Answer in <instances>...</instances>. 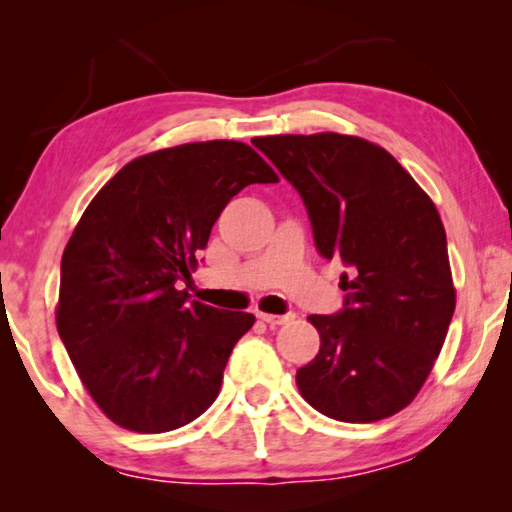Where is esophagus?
Wrapping results in <instances>:
<instances>
[{
	"instance_id": "1",
	"label": "esophagus",
	"mask_w": 512,
	"mask_h": 512,
	"mask_svg": "<svg viewBox=\"0 0 512 512\" xmlns=\"http://www.w3.org/2000/svg\"><path fill=\"white\" fill-rule=\"evenodd\" d=\"M258 319H261L263 324H268L270 328H275V326L289 324V321L296 319V314H293V312H286V314H265V312H261V314H258Z\"/></svg>"
}]
</instances>
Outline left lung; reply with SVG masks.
<instances>
[{
  "instance_id": "8db88e82",
  "label": "left lung",
  "mask_w": 512,
  "mask_h": 512,
  "mask_svg": "<svg viewBox=\"0 0 512 512\" xmlns=\"http://www.w3.org/2000/svg\"><path fill=\"white\" fill-rule=\"evenodd\" d=\"M256 149L303 198L319 254L347 268L342 310L310 317L321 347L298 368L300 394L338 422L396 415L429 377L457 303L436 205L368 139L275 135Z\"/></svg>"
}]
</instances>
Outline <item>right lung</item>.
Here are the masks:
<instances>
[{
	"label": "right lung",
	"instance_id": "add662e5",
	"mask_svg": "<svg viewBox=\"0 0 512 512\" xmlns=\"http://www.w3.org/2000/svg\"><path fill=\"white\" fill-rule=\"evenodd\" d=\"M277 179L251 146L214 139L130 160L86 207L62 254L55 324L111 422L165 433L216 401L256 317L188 300L179 282L230 198Z\"/></svg>",
	"mask_w": 512,
	"mask_h": 512
}]
</instances>
